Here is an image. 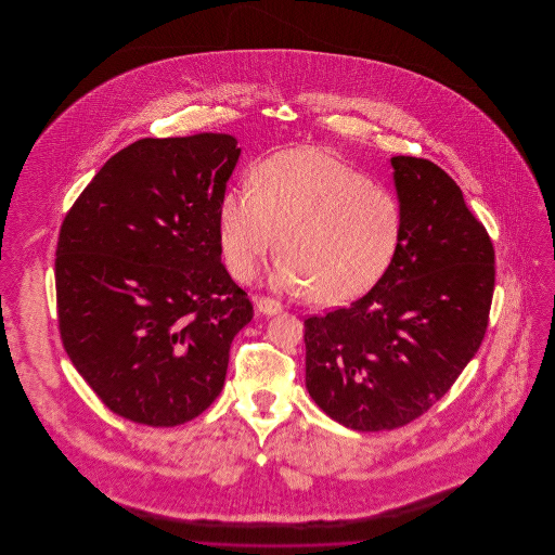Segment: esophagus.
Segmentation results:
<instances>
[{"mask_svg": "<svg viewBox=\"0 0 555 555\" xmlns=\"http://www.w3.org/2000/svg\"><path fill=\"white\" fill-rule=\"evenodd\" d=\"M256 310L260 314H264V317H274V314H279L283 310V306L279 301L270 299V297H258L256 299Z\"/></svg>", "mask_w": 555, "mask_h": 555, "instance_id": "esophagus-1", "label": "esophagus"}]
</instances>
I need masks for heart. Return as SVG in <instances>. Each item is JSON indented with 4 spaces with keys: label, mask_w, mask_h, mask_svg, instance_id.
Returning <instances> with one entry per match:
<instances>
[{
    "label": "heart",
    "mask_w": 555,
    "mask_h": 555,
    "mask_svg": "<svg viewBox=\"0 0 555 555\" xmlns=\"http://www.w3.org/2000/svg\"><path fill=\"white\" fill-rule=\"evenodd\" d=\"M401 229L396 195L322 147L266 158L251 189H229L218 206L220 247L235 279L249 281L279 235L283 254L272 283L293 293L314 291L324 306L366 295L393 264Z\"/></svg>",
    "instance_id": "1"
}]
</instances>
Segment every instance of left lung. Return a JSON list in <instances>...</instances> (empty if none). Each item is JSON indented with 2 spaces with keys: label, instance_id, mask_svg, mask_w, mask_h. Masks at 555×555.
<instances>
[{
  "label": "left lung",
  "instance_id": "8db88e82",
  "mask_svg": "<svg viewBox=\"0 0 555 555\" xmlns=\"http://www.w3.org/2000/svg\"><path fill=\"white\" fill-rule=\"evenodd\" d=\"M403 214L387 274L351 306L306 324V387L347 428L412 423L446 396L482 344L495 251L437 164L393 156Z\"/></svg>",
  "mask_w": 555,
  "mask_h": 555
}]
</instances>
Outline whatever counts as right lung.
Segmentation results:
<instances>
[{
    "label": "right lung",
    "mask_w": 555,
    "mask_h": 555,
    "mask_svg": "<svg viewBox=\"0 0 555 555\" xmlns=\"http://www.w3.org/2000/svg\"><path fill=\"white\" fill-rule=\"evenodd\" d=\"M238 156L231 134L139 139L107 159L62 222V344L127 421L189 423L224 387L231 344L254 318L218 237Z\"/></svg>",
    "instance_id": "right-lung-1"
}]
</instances>
